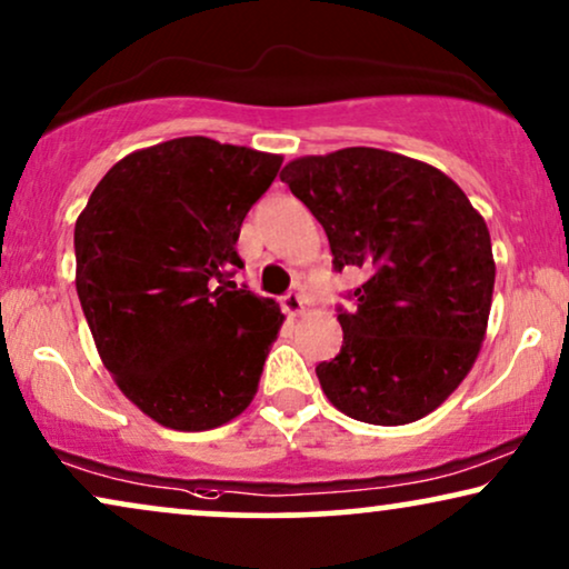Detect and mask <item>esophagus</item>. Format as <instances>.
<instances>
[{
    "label": "esophagus",
    "instance_id": "34e87169",
    "mask_svg": "<svg viewBox=\"0 0 569 569\" xmlns=\"http://www.w3.org/2000/svg\"><path fill=\"white\" fill-rule=\"evenodd\" d=\"M280 305H283L286 315H291V317L305 315V309H307V301H305V297H301V293H297V291H289V293H286V297H283V301H280Z\"/></svg>",
    "mask_w": 569,
    "mask_h": 569
}]
</instances>
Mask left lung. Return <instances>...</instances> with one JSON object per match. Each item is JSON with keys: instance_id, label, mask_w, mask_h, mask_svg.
Segmentation results:
<instances>
[{"instance_id": "left-lung-1", "label": "left lung", "mask_w": 569, "mask_h": 569, "mask_svg": "<svg viewBox=\"0 0 569 569\" xmlns=\"http://www.w3.org/2000/svg\"><path fill=\"white\" fill-rule=\"evenodd\" d=\"M322 223L332 264L361 268L343 346L317 367L340 413L419 421L471 372L487 338L495 254L487 221L435 166L380 148L293 158L280 171Z\"/></svg>"}]
</instances>
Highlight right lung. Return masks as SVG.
Instances as JSON below:
<instances>
[{
    "mask_svg": "<svg viewBox=\"0 0 569 569\" xmlns=\"http://www.w3.org/2000/svg\"><path fill=\"white\" fill-rule=\"evenodd\" d=\"M280 163L210 138L166 140L113 163L78 216L74 286L98 356L166 429L223 427L252 403L286 317L226 278Z\"/></svg>",
    "mask_w": 569,
    "mask_h": 569,
    "instance_id": "1",
    "label": "right lung"
}]
</instances>
